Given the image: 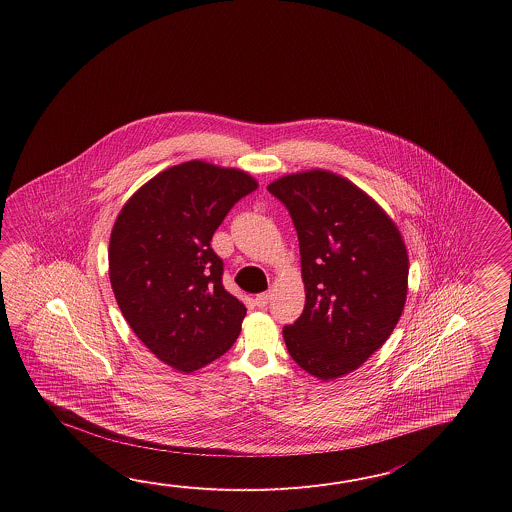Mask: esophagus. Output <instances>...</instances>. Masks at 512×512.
I'll list each match as a JSON object with an SVG mask.
<instances>
[{
  "label": "esophagus",
  "mask_w": 512,
  "mask_h": 512,
  "mask_svg": "<svg viewBox=\"0 0 512 512\" xmlns=\"http://www.w3.org/2000/svg\"><path fill=\"white\" fill-rule=\"evenodd\" d=\"M269 300H271V294L269 293L256 294V298H254V304L263 309V307H267Z\"/></svg>",
  "instance_id": "1"
}]
</instances>
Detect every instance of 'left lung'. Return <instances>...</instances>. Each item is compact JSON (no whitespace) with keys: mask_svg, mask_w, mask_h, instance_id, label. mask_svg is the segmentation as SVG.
<instances>
[{"mask_svg":"<svg viewBox=\"0 0 512 512\" xmlns=\"http://www.w3.org/2000/svg\"><path fill=\"white\" fill-rule=\"evenodd\" d=\"M293 218L304 313L283 327L289 355L320 381L357 370L392 335L408 293V252L392 218L359 186L327 170L267 186Z\"/></svg>","mask_w":512,"mask_h":512,"instance_id":"obj_1","label":"left lung"}]
</instances>
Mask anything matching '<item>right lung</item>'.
I'll use <instances>...</instances> for the list:
<instances>
[{"instance_id": "1", "label": "right lung", "mask_w": 512, "mask_h": 512, "mask_svg": "<svg viewBox=\"0 0 512 512\" xmlns=\"http://www.w3.org/2000/svg\"><path fill=\"white\" fill-rule=\"evenodd\" d=\"M252 175L188 161L152 177L126 201L109 238V282L122 315L153 355L192 373L227 353L245 305L223 287L210 241Z\"/></svg>"}]
</instances>
